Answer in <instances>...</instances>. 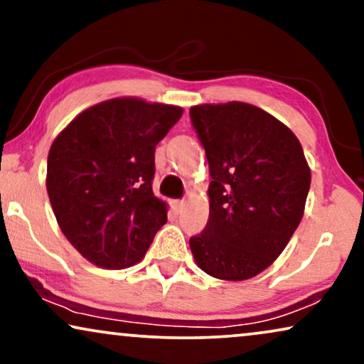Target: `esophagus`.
Here are the masks:
<instances>
[{
  "label": "esophagus",
  "mask_w": 364,
  "mask_h": 364,
  "mask_svg": "<svg viewBox=\"0 0 364 364\" xmlns=\"http://www.w3.org/2000/svg\"><path fill=\"white\" fill-rule=\"evenodd\" d=\"M172 208H173V212H176V213H181L183 208H186V202H183V200H173Z\"/></svg>",
  "instance_id": "esophagus-1"
}]
</instances>
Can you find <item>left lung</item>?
I'll return each mask as SVG.
<instances>
[{"label":"left lung","mask_w":364,"mask_h":364,"mask_svg":"<svg viewBox=\"0 0 364 364\" xmlns=\"http://www.w3.org/2000/svg\"><path fill=\"white\" fill-rule=\"evenodd\" d=\"M210 168L208 222L191 238L218 280L253 278L285 250L305 213L311 171L290 127L247 102L191 107Z\"/></svg>","instance_id":"obj_1"}]
</instances>
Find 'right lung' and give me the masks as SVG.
Wrapping results in <instances>:
<instances>
[{"label":"right lung","instance_id":"right-lung-1","mask_svg":"<svg viewBox=\"0 0 364 364\" xmlns=\"http://www.w3.org/2000/svg\"><path fill=\"white\" fill-rule=\"evenodd\" d=\"M182 112L172 104L114 97L77 114L54 139L49 202L64 237L92 265H136L167 222V203L152 192L154 154Z\"/></svg>","mask_w":364,"mask_h":364}]
</instances>
